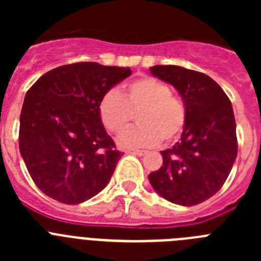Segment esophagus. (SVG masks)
I'll use <instances>...</instances> for the list:
<instances>
[{
	"label": "esophagus",
	"mask_w": 261,
	"mask_h": 261,
	"mask_svg": "<svg viewBox=\"0 0 261 261\" xmlns=\"http://www.w3.org/2000/svg\"><path fill=\"white\" fill-rule=\"evenodd\" d=\"M126 153L129 154H135V155H138V156H142L146 154V151L145 150H136V149H132V150H128Z\"/></svg>",
	"instance_id": "1"
}]
</instances>
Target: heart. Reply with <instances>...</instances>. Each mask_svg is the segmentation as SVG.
Listing matches in <instances>:
<instances>
[{
  "instance_id": "b5f03b06",
  "label": "heart",
  "mask_w": 261,
  "mask_h": 261,
  "mask_svg": "<svg viewBox=\"0 0 261 261\" xmlns=\"http://www.w3.org/2000/svg\"><path fill=\"white\" fill-rule=\"evenodd\" d=\"M139 112L135 128L119 136V145L125 149L149 147L162 141H172L186 124V108L171 94L167 84L154 77H140L129 82L121 95L108 91L98 106L100 121L111 133H120L128 125L133 114Z\"/></svg>"
}]
</instances>
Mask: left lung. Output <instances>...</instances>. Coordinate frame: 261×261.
Returning <instances> with one entry per match:
<instances>
[{
    "mask_svg": "<svg viewBox=\"0 0 261 261\" xmlns=\"http://www.w3.org/2000/svg\"><path fill=\"white\" fill-rule=\"evenodd\" d=\"M151 74L172 85L186 108L180 140L161 151L163 163L149 175L158 195L192 206L221 190L238 153L237 125L230 99L209 75L176 65H155Z\"/></svg>",
    "mask_w": 261,
    "mask_h": 261,
    "instance_id": "8db88e82",
    "label": "left lung"
}]
</instances>
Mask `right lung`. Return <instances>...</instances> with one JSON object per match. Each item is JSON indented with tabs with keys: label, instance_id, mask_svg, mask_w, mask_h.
<instances>
[{
	"label": "right lung",
	"instance_id": "obj_1",
	"mask_svg": "<svg viewBox=\"0 0 261 261\" xmlns=\"http://www.w3.org/2000/svg\"><path fill=\"white\" fill-rule=\"evenodd\" d=\"M130 74L129 68L75 62L52 69L27 91L19 150L41 192L73 205L107 186L123 153L106 132L98 106Z\"/></svg>",
	"mask_w": 261,
	"mask_h": 261
}]
</instances>
